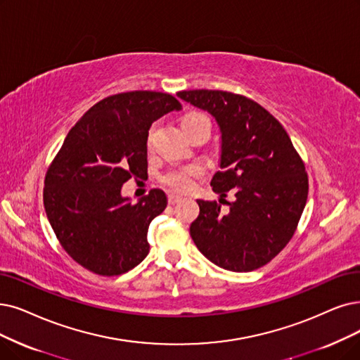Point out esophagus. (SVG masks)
I'll return each instance as SVG.
<instances>
[{
  "label": "esophagus",
  "instance_id": "esophagus-1",
  "mask_svg": "<svg viewBox=\"0 0 360 360\" xmlns=\"http://www.w3.org/2000/svg\"><path fill=\"white\" fill-rule=\"evenodd\" d=\"M180 200H181V196H180V195H176V193H169V195H168V204H169V205H174V204L180 202Z\"/></svg>",
  "mask_w": 360,
  "mask_h": 360
}]
</instances>
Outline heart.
<instances>
[{
  "instance_id": "1",
  "label": "heart",
  "mask_w": 360,
  "mask_h": 360,
  "mask_svg": "<svg viewBox=\"0 0 360 360\" xmlns=\"http://www.w3.org/2000/svg\"><path fill=\"white\" fill-rule=\"evenodd\" d=\"M207 118L204 113H199V112H191L188 115H184L183 120H181V127L184 128L186 125H189L195 121L199 120H204ZM150 140V137H149ZM200 174H202V168L199 165H186V167H179L168 171L167 174L162 177V183L165 186H168L169 189L176 191V192H186L189 191L195 179H198Z\"/></svg>"
}]
</instances>
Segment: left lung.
<instances>
[{"label": "left lung", "mask_w": 360, "mask_h": 360, "mask_svg": "<svg viewBox=\"0 0 360 360\" xmlns=\"http://www.w3.org/2000/svg\"><path fill=\"white\" fill-rule=\"evenodd\" d=\"M177 96L207 110L221 134L220 168L211 186L224 198L235 193L229 211L198 199L191 224L198 250L230 271L267 264L292 238L306 207V168L281 122L254 100L219 90H189Z\"/></svg>", "instance_id": "1"}]
</instances>
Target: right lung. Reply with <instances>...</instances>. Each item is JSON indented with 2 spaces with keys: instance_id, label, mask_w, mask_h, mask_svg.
<instances>
[{
  "instance_id": "add662e5",
  "label": "right lung",
  "mask_w": 360,
  "mask_h": 360,
  "mask_svg": "<svg viewBox=\"0 0 360 360\" xmlns=\"http://www.w3.org/2000/svg\"><path fill=\"white\" fill-rule=\"evenodd\" d=\"M172 110L176 97L128 91L100 100L70 128L44 188L47 219L65 251L102 276L131 270L149 252L148 229L167 207L161 189L131 204L122 184L148 169L150 125Z\"/></svg>"
}]
</instances>
